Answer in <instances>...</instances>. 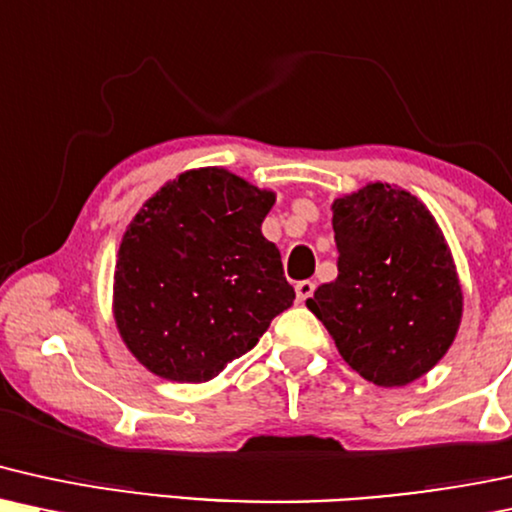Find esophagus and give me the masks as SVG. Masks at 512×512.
Wrapping results in <instances>:
<instances>
[{
    "mask_svg": "<svg viewBox=\"0 0 512 512\" xmlns=\"http://www.w3.org/2000/svg\"><path fill=\"white\" fill-rule=\"evenodd\" d=\"M294 290H297V302H299V304H304V302H309L311 297H314L316 282H311V280H302V282H297V287H294Z\"/></svg>",
    "mask_w": 512,
    "mask_h": 512,
    "instance_id": "obj_1",
    "label": "esophagus"
}]
</instances>
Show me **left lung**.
I'll list each match as a JSON object with an SVG mask.
<instances>
[{
  "mask_svg": "<svg viewBox=\"0 0 512 512\" xmlns=\"http://www.w3.org/2000/svg\"><path fill=\"white\" fill-rule=\"evenodd\" d=\"M338 278L306 302L347 364L376 386L414 381L453 345L462 292L431 213L407 191L369 184L333 203Z\"/></svg>",
  "mask_w": 512,
  "mask_h": 512,
  "instance_id": "8db88e82",
  "label": "left lung"
}]
</instances>
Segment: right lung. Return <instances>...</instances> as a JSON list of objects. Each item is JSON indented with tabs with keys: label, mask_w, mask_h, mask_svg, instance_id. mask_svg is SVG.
<instances>
[{
	"label": "right lung",
	"mask_w": 512,
	"mask_h": 512,
	"mask_svg": "<svg viewBox=\"0 0 512 512\" xmlns=\"http://www.w3.org/2000/svg\"><path fill=\"white\" fill-rule=\"evenodd\" d=\"M275 196L206 167L165 184L126 230L114 318L134 357L167 381H210L290 309L294 287L261 234Z\"/></svg>",
	"instance_id": "right-lung-1"
}]
</instances>
